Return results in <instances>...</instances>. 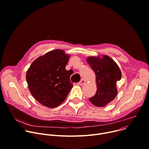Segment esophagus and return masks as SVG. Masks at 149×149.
Listing matches in <instances>:
<instances>
[{"label": "esophagus", "instance_id": "34e87169", "mask_svg": "<svg viewBox=\"0 0 149 149\" xmlns=\"http://www.w3.org/2000/svg\"><path fill=\"white\" fill-rule=\"evenodd\" d=\"M85 81L82 79V80H81V81L78 83V84L79 85H80V86H82L83 85L85 84Z\"/></svg>", "mask_w": 149, "mask_h": 149}]
</instances>
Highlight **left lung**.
Returning <instances> with one entry per match:
<instances>
[{"instance_id":"8db88e82","label":"left lung","mask_w":149,"mask_h":149,"mask_svg":"<svg viewBox=\"0 0 149 149\" xmlns=\"http://www.w3.org/2000/svg\"><path fill=\"white\" fill-rule=\"evenodd\" d=\"M96 75L97 90L89 101L99 107L106 106L112 102L118 93L116 86L122 77L121 71L117 64L109 56L88 57L86 59Z\"/></svg>"}]
</instances>
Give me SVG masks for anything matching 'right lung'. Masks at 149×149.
Returning a JSON list of instances; mask_svg holds the SVG:
<instances>
[{"label":"right lung","mask_w":149,"mask_h":149,"mask_svg":"<svg viewBox=\"0 0 149 149\" xmlns=\"http://www.w3.org/2000/svg\"><path fill=\"white\" fill-rule=\"evenodd\" d=\"M70 56L63 49L49 52L35 60L26 72V81L33 96L41 105L56 108L66 99L73 84L65 70Z\"/></svg>","instance_id":"right-lung-1"}]
</instances>
